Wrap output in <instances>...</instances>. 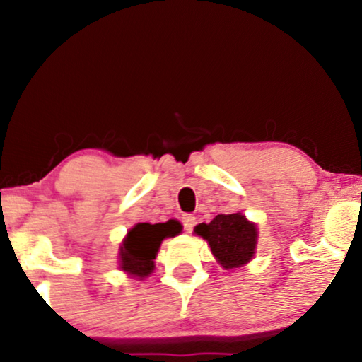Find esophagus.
<instances>
[{"label":"esophagus","mask_w":362,"mask_h":362,"mask_svg":"<svg viewBox=\"0 0 362 362\" xmlns=\"http://www.w3.org/2000/svg\"><path fill=\"white\" fill-rule=\"evenodd\" d=\"M182 226H185V229H186V232H192V229H194V226H196V217L194 216H185L182 217Z\"/></svg>","instance_id":"1"}]
</instances>
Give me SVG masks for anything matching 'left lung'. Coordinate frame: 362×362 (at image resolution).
Here are the masks:
<instances>
[{"mask_svg":"<svg viewBox=\"0 0 362 362\" xmlns=\"http://www.w3.org/2000/svg\"><path fill=\"white\" fill-rule=\"evenodd\" d=\"M194 232L207 240L212 255L226 270L242 267L255 254L259 232L242 212L216 216L209 224L196 226Z\"/></svg>","mask_w":362,"mask_h":362,"instance_id":"1","label":"left lung"}]
</instances>
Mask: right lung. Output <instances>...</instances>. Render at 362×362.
I'll return each instance as SVG.
<instances>
[{"mask_svg": "<svg viewBox=\"0 0 362 362\" xmlns=\"http://www.w3.org/2000/svg\"><path fill=\"white\" fill-rule=\"evenodd\" d=\"M181 229V224L175 219L163 224H136L128 230L120 245V269L136 279H145L155 270V259L163 239L177 235Z\"/></svg>", "mask_w": 362, "mask_h": 362, "instance_id": "right-lung-1", "label": "right lung"}]
</instances>
